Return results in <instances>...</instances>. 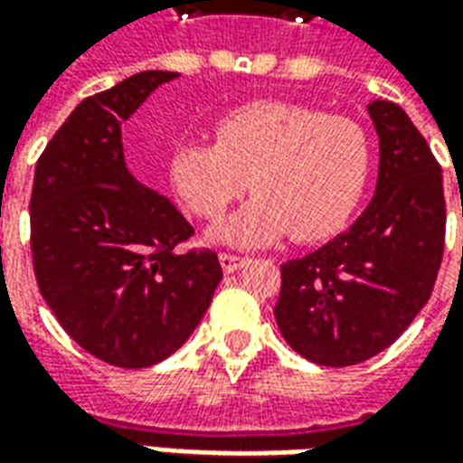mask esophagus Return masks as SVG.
<instances>
[{
    "mask_svg": "<svg viewBox=\"0 0 463 463\" xmlns=\"http://www.w3.org/2000/svg\"><path fill=\"white\" fill-rule=\"evenodd\" d=\"M221 268L222 272H238L241 268H245L248 265V260L245 258H241V255H231V252H221Z\"/></svg>",
    "mask_w": 463,
    "mask_h": 463,
    "instance_id": "1",
    "label": "esophagus"
}]
</instances>
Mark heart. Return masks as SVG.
<instances>
[{"label": "heart", "mask_w": 463, "mask_h": 463, "mask_svg": "<svg viewBox=\"0 0 463 463\" xmlns=\"http://www.w3.org/2000/svg\"><path fill=\"white\" fill-rule=\"evenodd\" d=\"M215 136L175 143L168 178L201 218L222 215L248 188L258 193L213 228L211 238L222 245L262 248L288 232L302 242L330 238L367 188V133L347 118L288 101H250L225 111Z\"/></svg>", "instance_id": "b5f03b06"}]
</instances>
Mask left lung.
<instances>
[{"mask_svg": "<svg viewBox=\"0 0 463 463\" xmlns=\"http://www.w3.org/2000/svg\"><path fill=\"white\" fill-rule=\"evenodd\" d=\"M367 114L379 138L372 201L320 250L280 268L278 327L325 367L359 364L397 340L427 305L444 252L437 158L402 106L377 99Z\"/></svg>", "mask_w": 463, "mask_h": 463, "instance_id": "1", "label": "left lung"}]
</instances>
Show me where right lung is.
<instances>
[{"instance_id":"add662e5","label":"right lung","mask_w":463,"mask_h":463,"mask_svg":"<svg viewBox=\"0 0 463 463\" xmlns=\"http://www.w3.org/2000/svg\"><path fill=\"white\" fill-rule=\"evenodd\" d=\"M178 76L141 71L84 99L34 171L42 298L79 347L114 367H151L181 349L222 278L215 252L175 250L193 228L123 156V121Z\"/></svg>"}]
</instances>
